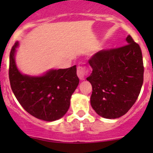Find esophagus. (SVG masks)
Masks as SVG:
<instances>
[{"label":"esophagus","mask_w":153,"mask_h":153,"mask_svg":"<svg viewBox=\"0 0 153 153\" xmlns=\"http://www.w3.org/2000/svg\"><path fill=\"white\" fill-rule=\"evenodd\" d=\"M88 70L86 67H78L77 69V75H78V78L81 80L84 81L85 79V76L87 74Z\"/></svg>","instance_id":"obj_1"}]
</instances>
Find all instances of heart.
<instances>
[{"mask_svg": "<svg viewBox=\"0 0 153 153\" xmlns=\"http://www.w3.org/2000/svg\"><path fill=\"white\" fill-rule=\"evenodd\" d=\"M104 49V47H100L99 48V51H101V50H103V49Z\"/></svg>", "mask_w": 153, "mask_h": 153, "instance_id": "obj_1", "label": "heart"}]
</instances>
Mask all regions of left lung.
<instances>
[{
	"mask_svg": "<svg viewBox=\"0 0 153 153\" xmlns=\"http://www.w3.org/2000/svg\"><path fill=\"white\" fill-rule=\"evenodd\" d=\"M126 45L97 52L89 60L92 72L86 78L92 84L91 106L98 115L115 119L135 104L143 81L142 53L130 35Z\"/></svg>",
	"mask_w": 153,
	"mask_h": 153,
	"instance_id": "obj_1",
	"label": "left lung"
}]
</instances>
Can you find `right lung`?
<instances>
[{"label": "right lung", "instance_id": "add662e5", "mask_svg": "<svg viewBox=\"0 0 153 153\" xmlns=\"http://www.w3.org/2000/svg\"><path fill=\"white\" fill-rule=\"evenodd\" d=\"M18 47L16 42L10 55L9 76L14 95L32 116L46 121L60 119L67 113L71 96L79 84L76 66L49 69L41 75L23 74L15 61Z\"/></svg>", "mask_w": 153, "mask_h": 153}]
</instances>
